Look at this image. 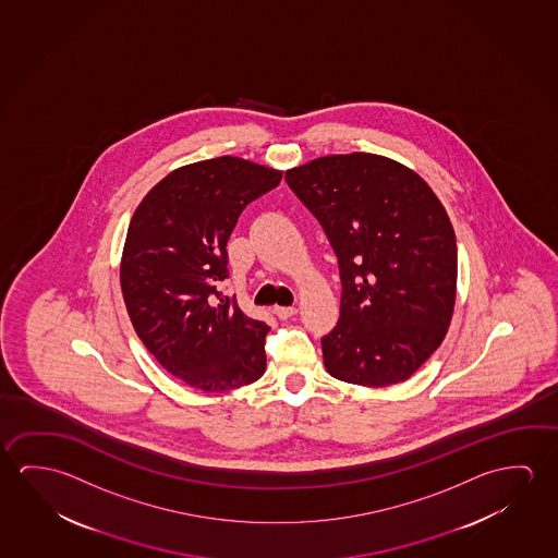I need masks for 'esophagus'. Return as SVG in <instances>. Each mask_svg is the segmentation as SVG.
Returning <instances> with one entry per match:
<instances>
[{"mask_svg":"<svg viewBox=\"0 0 558 558\" xmlns=\"http://www.w3.org/2000/svg\"><path fill=\"white\" fill-rule=\"evenodd\" d=\"M274 314L279 319H289L296 314L294 306H275Z\"/></svg>","mask_w":558,"mask_h":558,"instance_id":"1","label":"esophagus"}]
</instances>
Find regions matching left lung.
I'll list each match as a JSON object with an SVG mask.
<instances>
[{"label": "left lung", "mask_w": 558, "mask_h": 558, "mask_svg": "<svg viewBox=\"0 0 558 558\" xmlns=\"http://www.w3.org/2000/svg\"><path fill=\"white\" fill-rule=\"evenodd\" d=\"M339 262L341 310L322 337L337 380L384 388L440 347L456 304L458 248L425 180L371 153L329 155L284 174Z\"/></svg>", "instance_id": "8db88e82"}]
</instances>
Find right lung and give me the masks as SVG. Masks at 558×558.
<instances>
[{
    "label": "right lung",
    "mask_w": 558,
    "mask_h": 558,
    "mask_svg": "<svg viewBox=\"0 0 558 558\" xmlns=\"http://www.w3.org/2000/svg\"><path fill=\"white\" fill-rule=\"evenodd\" d=\"M283 172L239 157L162 178L133 213L120 283L133 329L162 368L192 388L229 391L266 372L269 326L222 296L227 242L240 213Z\"/></svg>",
    "instance_id": "add662e5"
}]
</instances>
